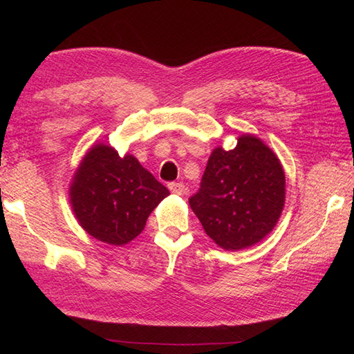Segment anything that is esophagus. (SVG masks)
Here are the masks:
<instances>
[{
  "label": "esophagus",
  "mask_w": 354,
  "mask_h": 354,
  "mask_svg": "<svg viewBox=\"0 0 354 354\" xmlns=\"http://www.w3.org/2000/svg\"><path fill=\"white\" fill-rule=\"evenodd\" d=\"M168 189L176 195H183L186 192V186L183 183H180V181H171L168 185Z\"/></svg>",
  "instance_id": "esophagus-1"
}]
</instances>
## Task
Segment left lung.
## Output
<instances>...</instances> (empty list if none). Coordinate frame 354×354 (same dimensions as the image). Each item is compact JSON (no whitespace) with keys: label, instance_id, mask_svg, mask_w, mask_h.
Returning <instances> with one entry per match:
<instances>
[{"label":"left lung","instance_id":"left-lung-1","mask_svg":"<svg viewBox=\"0 0 354 354\" xmlns=\"http://www.w3.org/2000/svg\"><path fill=\"white\" fill-rule=\"evenodd\" d=\"M189 203L218 246L227 251L248 248L267 236L281 217L285 173L260 138L245 134L232 151L214 149Z\"/></svg>","mask_w":354,"mask_h":354}]
</instances>
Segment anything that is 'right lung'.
Listing matches in <instances>:
<instances>
[{
  "label": "right lung",
  "instance_id": "1",
  "mask_svg": "<svg viewBox=\"0 0 354 354\" xmlns=\"http://www.w3.org/2000/svg\"><path fill=\"white\" fill-rule=\"evenodd\" d=\"M168 189L133 155L97 145L85 155L71 185L72 209L84 230L111 245L140 234Z\"/></svg>",
  "mask_w": 354,
  "mask_h": 354
}]
</instances>
